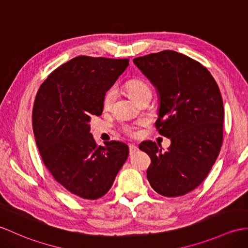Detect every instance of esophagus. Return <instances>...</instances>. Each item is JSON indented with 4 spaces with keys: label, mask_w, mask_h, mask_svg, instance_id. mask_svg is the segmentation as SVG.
Listing matches in <instances>:
<instances>
[{
    "label": "esophagus",
    "mask_w": 248,
    "mask_h": 248,
    "mask_svg": "<svg viewBox=\"0 0 248 248\" xmlns=\"http://www.w3.org/2000/svg\"><path fill=\"white\" fill-rule=\"evenodd\" d=\"M129 149H130V154H131V155L134 154V153L138 150L137 146H135V145H130V146H129Z\"/></svg>",
    "instance_id": "1"
}]
</instances>
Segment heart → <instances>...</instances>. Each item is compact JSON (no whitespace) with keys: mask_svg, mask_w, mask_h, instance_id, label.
I'll return each instance as SVG.
<instances>
[{"mask_svg":"<svg viewBox=\"0 0 248 248\" xmlns=\"http://www.w3.org/2000/svg\"><path fill=\"white\" fill-rule=\"evenodd\" d=\"M126 90H128L130 96L135 100L140 99V98L143 94L151 93L149 85L140 79H131V80H129V81L126 82ZM115 98H116V89L110 88L106 92L105 96H103V100H102L103 108H105L106 110H108V108H112ZM145 124H146V120L140 119L133 124H124L123 126V131H124V133L125 135H128L130 137H136L138 134H140V130H138V126Z\"/></svg>","mask_w":248,"mask_h":248,"instance_id":"obj_1","label":"heart"}]
</instances>
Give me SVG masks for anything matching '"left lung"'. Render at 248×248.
Masks as SVG:
<instances>
[{"mask_svg": "<svg viewBox=\"0 0 248 248\" xmlns=\"http://www.w3.org/2000/svg\"><path fill=\"white\" fill-rule=\"evenodd\" d=\"M133 62L156 86L160 105L155 126L171 140L166 152L150 140L140 145L151 158L147 178L163 197H181L205 180L220 153V89L203 64L174 50L137 57Z\"/></svg>", "mask_w": 248, "mask_h": 248, "instance_id": "obj_1", "label": "left lung"}]
</instances>
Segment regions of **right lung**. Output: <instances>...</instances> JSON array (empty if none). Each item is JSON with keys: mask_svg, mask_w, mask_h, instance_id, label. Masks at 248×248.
<instances>
[{"mask_svg": "<svg viewBox=\"0 0 248 248\" xmlns=\"http://www.w3.org/2000/svg\"><path fill=\"white\" fill-rule=\"evenodd\" d=\"M129 65V59L78 56L51 72L40 85L32 129L46 168L76 198L97 200L111 189L128 158L124 142L98 146L91 118L100 116L103 96Z\"/></svg>", "mask_w": 248, "mask_h": 248, "instance_id": "right-lung-1", "label": "right lung"}]
</instances>
